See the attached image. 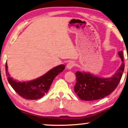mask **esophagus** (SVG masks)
Instances as JSON below:
<instances>
[{
  "label": "esophagus",
  "mask_w": 128,
  "mask_h": 128,
  "mask_svg": "<svg viewBox=\"0 0 128 128\" xmlns=\"http://www.w3.org/2000/svg\"><path fill=\"white\" fill-rule=\"evenodd\" d=\"M74 66V63L73 62H68V63L66 64V69H68V70H71L72 68V67H73V66Z\"/></svg>",
  "instance_id": "esophagus-1"
}]
</instances>
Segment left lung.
<instances>
[{
  "mask_svg": "<svg viewBox=\"0 0 128 128\" xmlns=\"http://www.w3.org/2000/svg\"><path fill=\"white\" fill-rule=\"evenodd\" d=\"M118 53L122 62L112 77H98L84 71L76 72V83L74 91L80 99L86 101L100 100L110 95L117 88L125 68L122 51Z\"/></svg>",
  "mask_w": 128,
  "mask_h": 128,
  "instance_id": "obj_1",
  "label": "left lung"
}]
</instances>
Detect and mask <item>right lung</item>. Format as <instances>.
I'll return each mask as SVG.
<instances>
[{
  "instance_id": "add662e5",
  "label": "right lung",
  "mask_w": 128,
  "mask_h": 128,
  "mask_svg": "<svg viewBox=\"0 0 128 128\" xmlns=\"http://www.w3.org/2000/svg\"><path fill=\"white\" fill-rule=\"evenodd\" d=\"M7 68V64L6 63L7 80L15 92L26 100H36L43 97L48 92L53 80L58 75L63 71L65 66L64 64L59 65L37 79L23 82H18L10 77Z\"/></svg>"
}]
</instances>
